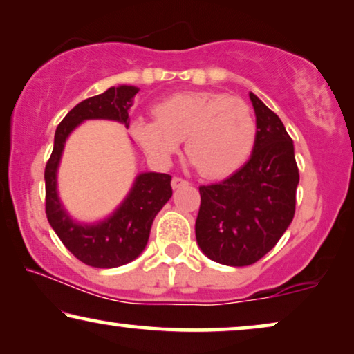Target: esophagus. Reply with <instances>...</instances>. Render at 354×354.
Wrapping results in <instances>:
<instances>
[{"mask_svg": "<svg viewBox=\"0 0 354 354\" xmlns=\"http://www.w3.org/2000/svg\"><path fill=\"white\" fill-rule=\"evenodd\" d=\"M186 184H189V181H187V179H184V178L175 176V178L171 179V186H173V189H178V187H181V186H186Z\"/></svg>", "mask_w": 354, "mask_h": 354, "instance_id": "1", "label": "esophagus"}]
</instances>
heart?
I'll return each mask as SVG.
<instances>
[{
  "label": "heart",
  "instance_id": "obj_1",
  "mask_svg": "<svg viewBox=\"0 0 354 354\" xmlns=\"http://www.w3.org/2000/svg\"><path fill=\"white\" fill-rule=\"evenodd\" d=\"M156 120L139 118L131 133L153 160L165 163L186 138V152L208 178L236 171L253 151L257 120L252 109L225 93H175L153 106Z\"/></svg>",
  "mask_w": 354,
  "mask_h": 354
}]
</instances>
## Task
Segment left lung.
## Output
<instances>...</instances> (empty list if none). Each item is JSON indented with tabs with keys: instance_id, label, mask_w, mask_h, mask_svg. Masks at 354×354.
<instances>
[{
	"instance_id": "left-lung-1",
	"label": "left lung",
	"mask_w": 354,
	"mask_h": 354,
	"mask_svg": "<svg viewBox=\"0 0 354 354\" xmlns=\"http://www.w3.org/2000/svg\"><path fill=\"white\" fill-rule=\"evenodd\" d=\"M250 101L257 115L250 160L223 181L198 187L197 243L210 260L227 266L253 265L276 245L295 215L300 181L281 118L252 93Z\"/></svg>"
}]
</instances>
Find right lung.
Segmentation results:
<instances>
[{
    "label": "right lung",
    "instance_id": "1",
    "mask_svg": "<svg viewBox=\"0 0 354 354\" xmlns=\"http://www.w3.org/2000/svg\"><path fill=\"white\" fill-rule=\"evenodd\" d=\"M139 91L134 86L109 88L106 93L77 104L59 123L51 157L44 168L46 216L54 232L73 257L93 268H117L133 261L146 247L153 218L171 197V176L167 173H142L120 208L94 226L73 223L62 210L56 189V173L64 142L73 128L89 118H109L129 127L128 109Z\"/></svg>",
    "mask_w": 354,
    "mask_h": 354
}]
</instances>
